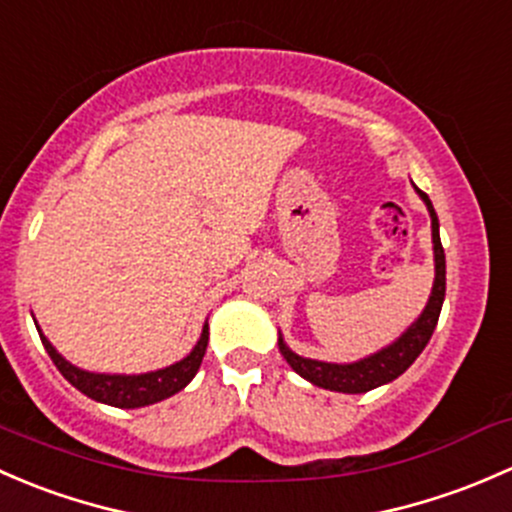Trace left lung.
Returning a JSON list of instances; mask_svg holds the SVG:
<instances>
[{"label": "left lung", "mask_w": 512, "mask_h": 512, "mask_svg": "<svg viewBox=\"0 0 512 512\" xmlns=\"http://www.w3.org/2000/svg\"><path fill=\"white\" fill-rule=\"evenodd\" d=\"M419 197L426 202V209L431 214V236H434V261H436V278L434 288H431V298L426 303L424 313L419 315V320L407 330L397 342H392L389 347L379 350L377 355L365 357L360 362H352V365H330V362H318L308 360V357L295 355L286 347V342L278 340V350H281L283 360L293 367L300 377H305L308 382H313L315 387L330 389V392H345V394H362L370 392V389L379 387V384H387L392 379H397L399 374L407 372L409 365L421 355V350L426 347V342L434 335L436 323H439L441 305H444L446 295V256L444 246H441L439 236V219H436L434 207H431V199L426 197L421 189H416Z\"/></svg>", "instance_id": "left-lung-1"}]
</instances>
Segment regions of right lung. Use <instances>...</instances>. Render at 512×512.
I'll list each match as a JSON object with an SVG mask.
<instances>
[{"mask_svg":"<svg viewBox=\"0 0 512 512\" xmlns=\"http://www.w3.org/2000/svg\"><path fill=\"white\" fill-rule=\"evenodd\" d=\"M39 330V328H36ZM41 335V330H39ZM46 352L54 360V365L59 367V372L78 392H83L86 397L96 399V402L110 404V407L120 409H135V407H147V404L162 402V399L172 397L179 389L187 387L192 382V377L197 374L199 365H202V357L207 352L209 342V325H204L202 337L194 345V350L189 352L184 360L175 362V365L165 367V370L147 372V374H96V372H83L78 367H73L71 362H66L59 352L54 350L49 340L41 335Z\"/></svg>","mask_w":512,"mask_h":512,"instance_id":"right-lung-1","label":"right lung"}]
</instances>
